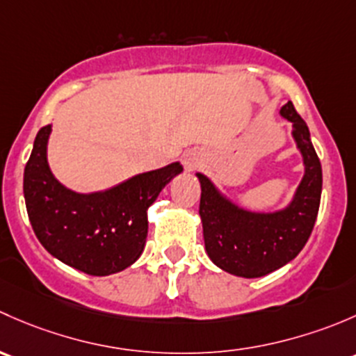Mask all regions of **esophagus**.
Returning a JSON list of instances; mask_svg holds the SVG:
<instances>
[{"instance_id": "34e87169", "label": "esophagus", "mask_w": 356, "mask_h": 356, "mask_svg": "<svg viewBox=\"0 0 356 356\" xmlns=\"http://www.w3.org/2000/svg\"><path fill=\"white\" fill-rule=\"evenodd\" d=\"M200 163H202V156H199V154H192V156H186L185 157V168L188 171H192V170H195V168H199Z\"/></svg>"}]
</instances>
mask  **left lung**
Wrapping results in <instances>:
<instances>
[{
	"instance_id": "8db88e82",
	"label": "left lung",
	"mask_w": 356,
	"mask_h": 356,
	"mask_svg": "<svg viewBox=\"0 0 356 356\" xmlns=\"http://www.w3.org/2000/svg\"><path fill=\"white\" fill-rule=\"evenodd\" d=\"M281 116L293 123L305 164V175L286 209L277 212H250L229 202L202 173L200 207L207 255L226 273L241 277H260L280 269L305 247L317 219L322 192V168L310 131L291 101Z\"/></svg>"
}]
</instances>
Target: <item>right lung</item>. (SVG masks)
Masks as SVG:
<instances>
[{
    "label": "right lung",
    "mask_w": 356,
    "mask_h": 356,
    "mask_svg": "<svg viewBox=\"0 0 356 356\" xmlns=\"http://www.w3.org/2000/svg\"><path fill=\"white\" fill-rule=\"evenodd\" d=\"M49 134L51 124L38 131L24 171L25 205L35 236L53 257L90 276L127 269L144 250L149 205L181 173V164L137 175L106 192L76 193L47 166Z\"/></svg>",
    "instance_id": "right-lung-1"
}]
</instances>
